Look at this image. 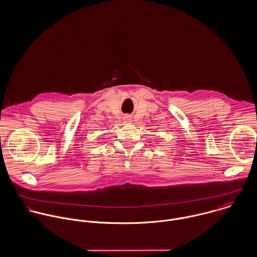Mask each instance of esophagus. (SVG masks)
I'll use <instances>...</instances> for the list:
<instances>
[{
	"label": "esophagus",
	"mask_w": 257,
	"mask_h": 257,
	"mask_svg": "<svg viewBox=\"0 0 257 257\" xmlns=\"http://www.w3.org/2000/svg\"><path fill=\"white\" fill-rule=\"evenodd\" d=\"M124 120H125V122H130L132 119L128 117V116H125V118H124Z\"/></svg>",
	"instance_id": "obj_1"
}]
</instances>
